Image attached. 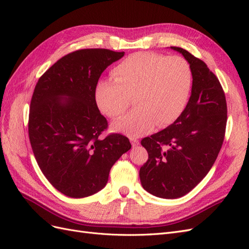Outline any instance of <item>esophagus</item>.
Masks as SVG:
<instances>
[{"instance_id":"34e87169","label":"esophagus","mask_w":249,"mask_h":249,"mask_svg":"<svg viewBox=\"0 0 249 249\" xmlns=\"http://www.w3.org/2000/svg\"><path fill=\"white\" fill-rule=\"evenodd\" d=\"M130 141L132 143V146L133 147H136L139 145V140L136 139V138H130Z\"/></svg>"}]
</instances>
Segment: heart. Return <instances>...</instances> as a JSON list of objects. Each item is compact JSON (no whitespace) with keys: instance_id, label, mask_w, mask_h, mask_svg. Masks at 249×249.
<instances>
[{"instance_id":"heart-1","label":"heart","mask_w":249,"mask_h":249,"mask_svg":"<svg viewBox=\"0 0 249 249\" xmlns=\"http://www.w3.org/2000/svg\"><path fill=\"white\" fill-rule=\"evenodd\" d=\"M114 80L102 79L94 97L102 113L118 117L130 106L136 108L111 124L113 132L131 137L141 136L157 124L164 127L175 123L189 100L192 71L186 60L155 53L130 55L112 71Z\"/></svg>"}]
</instances>
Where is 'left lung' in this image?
<instances>
[{"label":"left lung","instance_id":"left-lung-1","mask_svg":"<svg viewBox=\"0 0 249 249\" xmlns=\"http://www.w3.org/2000/svg\"><path fill=\"white\" fill-rule=\"evenodd\" d=\"M170 49L189 63L192 88L176 122L141 141L148 153L139 171L141 185L161 198L182 197L207 176L220 152L228 117L222 87L207 64L182 48Z\"/></svg>","mask_w":249,"mask_h":249}]
</instances>
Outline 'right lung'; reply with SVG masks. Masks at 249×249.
<instances>
[{"label": "right lung", "mask_w": 249, "mask_h": 249, "mask_svg": "<svg viewBox=\"0 0 249 249\" xmlns=\"http://www.w3.org/2000/svg\"><path fill=\"white\" fill-rule=\"evenodd\" d=\"M124 56L106 49L71 53L51 66L34 89L29 138L35 159L49 182L69 197L102 190L111 167L132 147L120 134L99 137L108 124L94 97L102 72Z\"/></svg>", "instance_id": "add662e5"}]
</instances>
